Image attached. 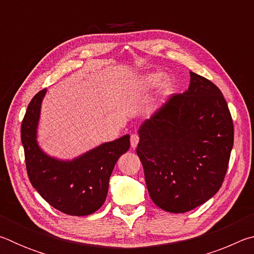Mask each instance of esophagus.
Listing matches in <instances>:
<instances>
[{
    "instance_id": "1",
    "label": "esophagus",
    "mask_w": 254,
    "mask_h": 254,
    "mask_svg": "<svg viewBox=\"0 0 254 254\" xmlns=\"http://www.w3.org/2000/svg\"><path fill=\"white\" fill-rule=\"evenodd\" d=\"M139 140H140L139 134H136V133H133V134L131 135V147L135 148L137 143H139Z\"/></svg>"
}]
</instances>
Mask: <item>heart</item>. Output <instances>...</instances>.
<instances>
[{
  "label": "heart",
  "mask_w": 254,
  "mask_h": 254,
  "mask_svg": "<svg viewBox=\"0 0 254 254\" xmlns=\"http://www.w3.org/2000/svg\"><path fill=\"white\" fill-rule=\"evenodd\" d=\"M160 80L161 75L159 72H150V74L143 75L141 77L137 83H139L140 87H142L143 89H149L154 87ZM165 87H167V83H165Z\"/></svg>",
  "instance_id": "heart-1"
}]
</instances>
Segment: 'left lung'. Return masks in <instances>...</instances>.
Instances as JSON below:
<instances>
[{
    "label": "left lung",
    "instance_id": "8db88e82",
    "mask_svg": "<svg viewBox=\"0 0 254 254\" xmlns=\"http://www.w3.org/2000/svg\"><path fill=\"white\" fill-rule=\"evenodd\" d=\"M136 153L149 195L158 207L185 213L220 190L233 147V121L222 92L190 71V84L174 94L139 128Z\"/></svg>",
    "mask_w": 254,
    "mask_h": 254
}]
</instances>
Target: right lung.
I'll use <instances>...</instances> for the list:
<instances>
[{"mask_svg":"<svg viewBox=\"0 0 254 254\" xmlns=\"http://www.w3.org/2000/svg\"><path fill=\"white\" fill-rule=\"evenodd\" d=\"M46 92L45 88L33 96L21 124L28 177L53 207L68 215L86 216L104 204L112 171L118 159L130 148V135L103 143L71 161L49 157L37 142L41 102Z\"/></svg>","mask_w":254,"mask_h":254,"instance_id":"right-lung-1","label":"right lung"}]
</instances>
